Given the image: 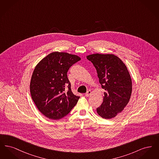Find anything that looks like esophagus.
Returning <instances> with one entry per match:
<instances>
[{"label": "esophagus", "mask_w": 159, "mask_h": 159, "mask_svg": "<svg viewBox=\"0 0 159 159\" xmlns=\"http://www.w3.org/2000/svg\"><path fill=\"white\" fill-rule=\"evenodd\" d=\"M91 93H92V92H91V91H88V92L85 93V96L87 97H89V96L91 95Z\"/></svg>", "instance_id": "obj_1"}]
</instances>
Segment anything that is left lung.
Here are the masks:
<instances>
[{
    "label": "left lung",
    "instance_id": "1",
    "mask_svg": "<svg viewBox=\"0 0 159 159\" xmlns=\"http://www.w3.org/2000/svg\"><path fill=\"white\" fill-rule=\"evenodd\" d=\"M86 58L96 68L99 82L105 90L97 113L104 119H113L124 110L130 98L132 83L128 69L113 54L93 53Z\"/></svg>",
    "mask_w": 159,
    "mask_h": 159
}]
</instances>
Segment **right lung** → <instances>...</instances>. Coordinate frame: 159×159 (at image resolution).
I'll return each mask as SVG.
<instances>
[{"label":"right lung","instance_id":"right-lung-1","mask_svg":"<svg viewBox=\"0 0 159 159\" xmlns=\"http://www.w3.org/2000/svg\"><path fill=\"white\" fill-rule=\"evenodd\" d=\"M80 60L76 55L53 52L35 67L30 84L31 96L38 110L46 117L60 119L76 106L80 97L72 92L67 73Z\"/></svg>","mask_w":159,"mask_h":159}]
</instances>
